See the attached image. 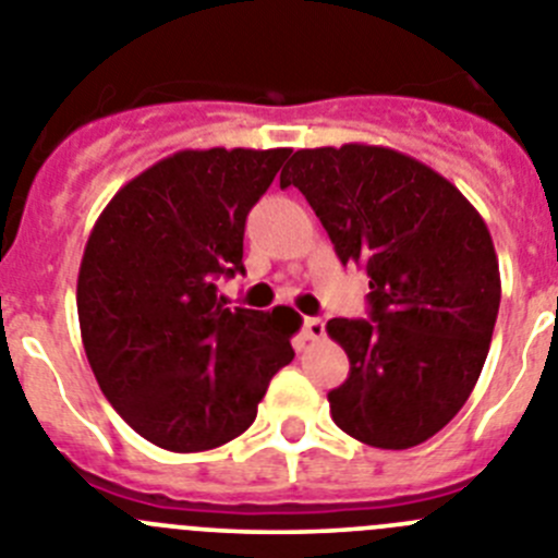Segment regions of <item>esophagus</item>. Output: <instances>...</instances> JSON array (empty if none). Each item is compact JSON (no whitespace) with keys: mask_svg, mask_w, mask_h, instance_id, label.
<instances>
[{"mask_svg":"<svg viewBox=\"0 0 558 558\" xmlns=\"http://www.w3.org/2000/svg\"><path fill=\"white\" fill-rule=\"evenodd\" d=\"M304 340H313V343H318V340H324V335H327V324L322 322V318H304Z\"/></svg>","mask_w":558,"mask_h":558,"instance_id":"obj_1","label":"esophagus"}]
</instances>
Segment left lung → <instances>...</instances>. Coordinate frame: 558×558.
<instances>
[{"mask_svg":"<svg viewBox=\"0 0 558 558\" xmlns=\"http://www.w3.org/2000/svg\"><path fill=\"white\" fill-rule=\"evenodd\" d=\"M299 186L343 265L368 274L372 318H332L349 357L329 391L335 425L363 445L408 450L456 416L489 354L500 268L475 206L436 170L379 145L295 150Z\"/></svg>","mask_w":558,"mask_h":558,"instance_id":"obj_1","label":"left lung"}]
</instances>
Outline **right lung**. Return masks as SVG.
Listing matches in <instances>:
<instances>
[{"mask_svg":"<svg viewBox=\"0 0 558 558\" xmlns=\"http://www.w3.org/2000/svg\"><path fill=\"white\" fill-rule=\"evenodd\" d=\"M288 147L179 150L128 181L88 234L77 318L100 391L133 430L170 452H204L251 427L293 360L302 315L229 307L243 234Z\"/></svg>","mask_w":558,"mask_h":558,"instance_id":"right-lung-1","label":"right lung"}]
</instances>
